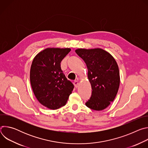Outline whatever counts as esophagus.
<instances>
[{
	"label": "esophagus",
	"instance_id": "34e87169",
	"mask_svg": "<svg viewBox=\"0 0 148 148\" xmlns=\"http://www.w3.org/2000/svg\"><path fill=\"white\" fill-rule=\"evenodd\" d=\"M73 84H74V86H75V88H77V87H78V82L77 81H74V82H73Z\"/></svg>",
	"mask_w": 148,
	"mask_h": 148
}]
</instances>
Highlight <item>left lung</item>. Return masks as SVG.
Masks as SVG:
<instances>
[{"instance_id":"1","label":"left lung","mask_w":148,"mask_h":148,"mask_svg":"<svg viewBox=\"0 0 148 148\" xmlns=\"http://www.w3.org/2000/svg\"><path fill=\"white\" fill-rule=\"evenodd\" d=\"M75 53L86 62L92 90L86 106L96 111L105 109L114 101L119 87V71L115 60L101 49H79Z\"/></svg>"}]
</instances>
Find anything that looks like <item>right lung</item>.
Listing matches in <instances>:
<instances>
[{"label":"right lung","instance_id":"1","mask_svg":"<svg viewBox=\"0 0 148 148\" xmlns=\"http://www.w3.org/2000/svg\"><path fill=\"white\" fill-rule=\"evenodd\" d=\"M70 49L48 48L40 52L33 59L30 79L33 92L45 107L57 110L66 105L74 85L67 79L60 63Z\"/></svg>","mask_w":148,"mask_h":148}]
</instances>
